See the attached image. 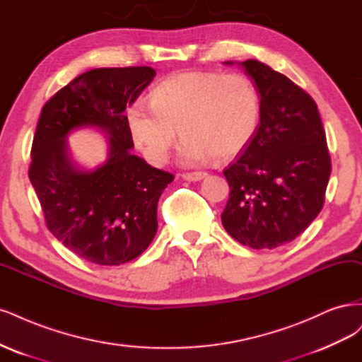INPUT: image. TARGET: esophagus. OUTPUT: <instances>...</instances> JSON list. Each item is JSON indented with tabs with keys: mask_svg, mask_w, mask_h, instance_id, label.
Here are the masks:
<instances>
[{
	"mask_svg": "<svg viewBox=\"0 0 362 362\" xmlns=\"http://www.w3.org/2000/svg\"><path fill=\"white\" fill-rule=\"evenodd\" d=\"M206 176H207V174L203 173V171H194V173H183V174H182V177H183L185 180H189V182L202 180V179H204Z\"/></svg>",
	"mask_w": 362,
	"mask_h": 362,
	"instance_id": "1",
	"label": "esophagus"
}]
</instances>
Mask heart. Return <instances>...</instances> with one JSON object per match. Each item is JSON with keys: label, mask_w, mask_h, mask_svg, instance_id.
I'll list each match as a JSON object with an SVG mask.
<instances>
[{"label": "heart", "mask_w": 362, "mask_h": 362, "mask_svg": "<svg viewBox=\"0 0 362 362\" xmlns=\"http://www.w3.org/2000/svg\"><path fill=\"white\" fill-rule=\"evenodd\" d=\"M151 112L136 103L126 119L134 143L155 165L168 159L176 131L182 158L228 159L247 147L262 120V95L242 74L183 72L150 93Z\"/></svg>", "instance_id": "heart-1"}]
</instances>
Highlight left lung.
Wrapping results in <instances>:
<instances>
[{
	"instance_id": "8db88e82",
	"label": "left lung",
	"mask_w": 362,
	"mask_h": 362,
	"mask_svg": "<svg viewBox=\"0 0 362 362\" xmlns=\"http://www.w3.org/2000/svg\"><path fill=\"white\" fill-rule=\"evenodd\" d=\"M240 64L260 90L262 120L224 170L230 195L221 219L242 245L274 250L296 239L322 211L331 156L308 93L257 60Z\"/></svg>"
}]
</instances>
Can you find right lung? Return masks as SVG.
<instances>
[{
  "label": "right lung",
  "instance_id": "right-lung-1",
  "mask_svg": "<svg viewBox=\"0 0 362 362\" xmlns=\"http://www.w3.org/2000/svg\"><path fill=\"white\" fill-rule=\"evenodd\" d=\"M155 76L147 66L93 69L42 108L28 176L46 227L87 262L127 263L156 235L159 197L174 176L131 153L134 141L123 114ZM81 125L110 134L109 160L95 172L78 170L66 156L65 136Z\"/></svg>",
  "mask_w": 362,
  "mask_h": 362
}]
</instances>
